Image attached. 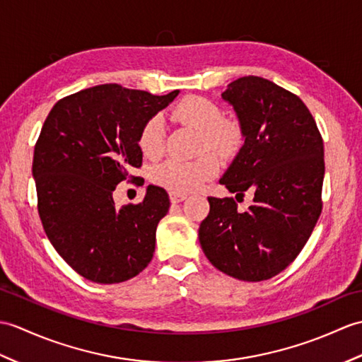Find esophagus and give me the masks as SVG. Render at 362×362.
Wrapping results in <instances>:
<instances>
[{"label":"esophagus","instance_id":"esophagus-1","mask_svg":"<svg viewBox=\"0 0 362 362\" xmlns=\"http://www.w3.org/2000/svg\"><path fill=\"white\" fill-rule=\"evenodd\" d=\"M187 199V194H177V192H170V200L173 204H179V202H183Z\"/></svg>","mask_w":362,"mask_h":362}]
</instances>
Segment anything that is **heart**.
I'll list each match as a JSON object with an SVG mask.
<instances>
[{
  "label": "heart",
  "mask_w": 362,
  "mask_h": 362,
  "mask_svg": "<svg viewBox=\"0 0 362 362\" xmlns=\"http://www.w3.org/2000/svg\"><path fill=\"white\" fill-rule=\"evenodd\" d=\"M173 114L179 122L200 131V148H211L222 156H231L239 149L243 132L239 122L223 119L222 109L209 98L187 95L174 106ZM139 148L149 158H156L163 151L162 115H151L141 124L139 132ZM219 171V158L211 151H205L192 160L171 158L158 165L154 180L160 187L177 194L196 191L202 183L213 179Z\"/></svg>",
  "instance_id": "obj_1"
}]
</instances>
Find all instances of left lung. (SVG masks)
Masks as SVG:
<instances>
[{"instance_id": "left-lung-1", "label": "left lung", "mask_w": 362, "mask_h": 362, "mask_svg": "<svg viewBox=\"0 0 362 362\" xmlns=\"http://www.w3.org/2000/svg\"><path fill=\"white\" fill-rule=\"evenodd\" d=\"M231 103L245 143L221 183L233 197H208L200 223L202 250L217 270L259 282L285 270L304 248L322 211L324 143L302 100L276 83L248 75L222 94Z\"/></svg>"}]
</instances>
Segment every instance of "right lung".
Segmentation results:
<instances>
[{"label": "right lung", "instance_id": "add662e5", "mask_svg": "<svg viewBox=\"0 0 362 362\" xmlns=\"http://www.w3.org/2000/svg\"><path fill=\"white\" fill-rule=\"evenodd\" d=\"M177 94L109 83L58 100L45 120L32 163L38 214L57 253L88 281L124 282L153 259L166 191L149 185L141 204L122 208L112 192L139 179L131 171L141 166V124Z\"/></svg>", "mask_w": 362, "mask_h": 362}]
</instances>
